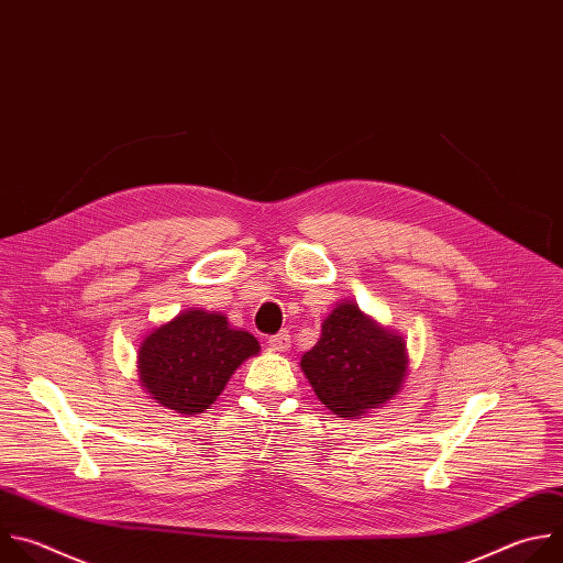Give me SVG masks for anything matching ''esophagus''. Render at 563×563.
Here are the masks:
<instances>
[{
	"label": "esophagus",
	"instance_id": "34e87169",
	"mask_svg": "<svg viewBox=\"0 0 563 563\" xmlns=\"http://www.w3.org/2000/svg\"><path fill=\"white\" fill-rule=\"evenodd\" d=\"M268 344H271V349H275V351H288L290 349V334H288V330H282V332H277V334H273L271 340H268Z\"/></svg>",
	"mask_w": 563,
	"mask_h": 563
}]
</instances>
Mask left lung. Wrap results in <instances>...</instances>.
<instances>
[{"label": "left lung", "instance_id": "left-lung-1", "mask_svg": "<svg viewBox=\"0 0 563 563\" xmlns=\"http://www.w3.org/2000/svg\"><path fill=\"white\" fill-rule=\"evenodd\" d=\"M406 368L401 336L377 325L353 301L325 317L319 342L301 357L319 401L334 415L355 419L397 395Z\"/></svg>", "mask_w": 563, "mask_h": 563}]
</instances>
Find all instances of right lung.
Listing matches in <instances>:
<instances>
[{"label": "right lung", "mask_w": 563, "mask_h": 563, "mask_svg": "<svg viewBox=\"0 0 563 563\" xmlns=\"http://www.w3.org/2000/svg\"><path fill=\"white\" fill-rule=\"evenodd\" d=\"M260 342L246 330H233L217 312L186 310L155 328L140 349L142 386L157 404L184 412H203Z\"/></svg>", "instance_id": "right-lung-1"}]
</instances>
